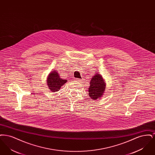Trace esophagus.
<instances>
[{
	"mask_svg": "<svg viewBox=\"0 0 155 155\" xmlns=\"http://www.w3.org/2000/svg\"><path fill=\"white\" fill-rule=\"evenodd\" d=\"M75 80L77 84H82V83L84 82V80L83 79H75Z\"/></svg>",
	"mask_w": 155,
	"mask_h": 155,
	"instance_id": "esophagus-1",
	"label": "esophagus"
}]
</instances>
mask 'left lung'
Listing matches in <instances>:
<instances>
[{
  "label": "left lung",
  "mask_w": 155,
  "mask_h": 155,
  "mask_svg": "<svg viewBox=\"0 0 155 155\" xmlns=\"http://www.w3.org/2000/svg\"><path fill=\"white\" fill-rule=\"evenodd\" d=\"M103 77L99 74H96L90 81L89 95L91 99L96 100L102 97L106 89V84Z\"/></svg>",
  "instance_id": "left-lung-1"
}]
</instances>
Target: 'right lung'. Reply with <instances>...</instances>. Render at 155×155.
I'll return each instance as SVG.
<instances>
[{"instance_id":"obj_1","label":"right lung","mask_w":155,"mask_h":155,"mask_svg":"<svg viewBox=\"0 0 155 155\" xmlns=\"http://www.w3.org/2000/svg\"><path fill=\"white\" fill-rule=\"evenodd\" d=\"M67 80L61 79L56 71H53L47 78V84L52 92H57L61 86L66 84Z\"/></svg>"}]
</instances>
